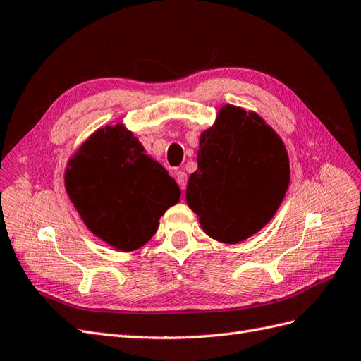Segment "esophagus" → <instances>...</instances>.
I'll use <instances>...</instances> for the list:
<instances>
[{"instance_id":"obj_1","label":"esophagus","mask_w":361,"mask_h":361,"mask_svg":"<svg viewBox=\"0 0 361 361\" xmlns=\"http://www.w3.org/2000/svg\"><path fill=\"white\" fill-rule=\"evenodd\" d=\"M174 178H176L179 188L183 191L185 187H187V174H185V171H182V170H176L174 171Z\"/></svg>"}]
</instances>
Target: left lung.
Returning <instances> with one entry per match:
<instances>
[{
  "instance_id": "8db88e82",
  "label": "left lung",
  "mask_w": 361,
  "mask_h": 361,
  "mask_svg": "<svg viewBox=\"0 0 361 361\" xmlns=\"http://www.w3.org/2000/svg\"><path fill=\"white\" fill-rule=\"evenodd\" d=\"M199 169L187 187V203L203 232L238 244L274 216L289 187V157L283 140L255 111L224 105L203 130Z\"/></svg>"
}]
</instances>
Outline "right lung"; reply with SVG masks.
<instances>
[{"instance_id":"1","label":"right lung","mask_w":361,"mask_h":361,"mask_svg":"<svg viewBox=\"0 0 361 361\" xmlns=\"http://www.w3.org/2000/svg\"><path fill=\"white\" fill-rule=\"evenodd\" d=\"M66 192L89 231L118 251L155 235L180 190L122 123L97 129L68 162Z\"/></svg>"}]
</instances>
